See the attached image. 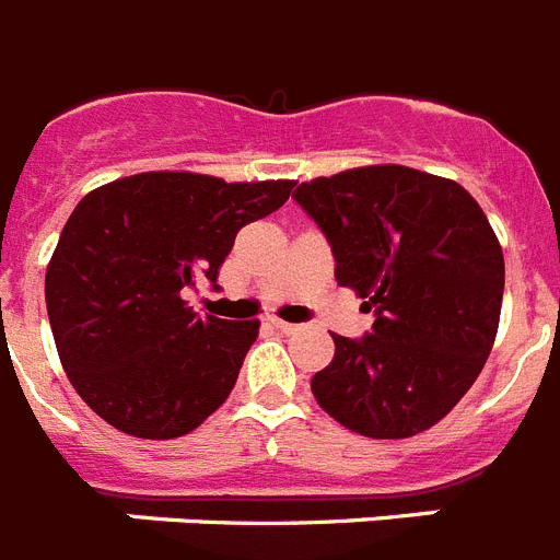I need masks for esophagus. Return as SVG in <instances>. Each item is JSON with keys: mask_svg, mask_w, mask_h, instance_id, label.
Masks as SVG:
<instances>
[{"mask_svg": "<svg viewBox=\"0 0 560 560\" xmlns=\"http://www.w3.org/2000/svg\"><path fill=\"white\" fill-rule=\"evenodd\" d=\"M271 326H275L277 331H283V334L300 331V326H294V323H283V319H271Z\"/></svg>", "mask_w": 560, "mask_h": 560, "instance_id": "34e87169", "label": "esophagus"}]
</instances>
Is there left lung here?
<instances>
[{
  "label": "left lung",
  "instance_id": "8db88e82",
  "mask_svg": "<svg viewBox=\"0 0 560 560\" xmlns=\"http://www.w3.org/2000/svg\"><path fill=\"white\" fill-rule=\"evenodd\" d=\"M323 229L334 277L374 312L371 334L334 337L314 399L342 428L408 439L456 408L481 374L504 298V255L456 180L410 166H360L291 195Z\"/></svg>",
  "mask_w": 560,
  "mask_h": 560
}]
</instances>
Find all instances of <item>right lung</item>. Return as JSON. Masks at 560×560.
<instances>
[{
    "label": "right lung",
    "mask_w": 560,
    "mask_h": 560,
    "mask_svg": "<svg viewBox=\"0 0 560 560\" xmlns=\"http://www.w3.org/2000/svg\"><path fill=\"white\" fill-rule=\"evenodd\" d=\"M291 186L141 172L79 200L45 303L67 380L104 422L175 439L226 402L260 323L200 317L180 294L200 277L218 283L237 232L283 207Z\"/></svg>",
    "instance_id": "obj_1"
}]
</instances>
